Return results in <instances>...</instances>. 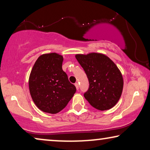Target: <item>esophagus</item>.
Returning <instances> with one entry per match:
<instances>
[{
  "label": "esophagus",
  "instance_id": "34e87169",
  "mask_svg": "<svg viewBox=\"0 0 150 150\" xmlns=\"http://www.w3.org/2000/svg\"><path fill=\"white\" fill-rule=\"evenodd\" d=\"M75 86H76V88L77 90H79V84H78V83H76L75 84Z\"/></svg>",
  "mask_w": 150,
  "mask_h": 150
}]
</instances>
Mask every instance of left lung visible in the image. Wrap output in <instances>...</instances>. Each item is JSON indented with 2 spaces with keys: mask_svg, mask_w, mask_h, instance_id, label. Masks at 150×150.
<instances>
[{
  "mask_svg": "<svg viewBox=\"0 0 150 150\" xmlns=\"http://www.w3.org/2000/svg\"><path fill=\"white\" fill-rule=\"evenodd\" d=\"M76 58L85 71L89 87L84 97L96 109L113 107L122 95L124 81L122 73L111 59L100 53L76 54Z\"/></svg>",
  "mask_w": 150,
  "mask_h": 150,
  "instance_id": "1",
  "label": "left lung"
}]
</instances>
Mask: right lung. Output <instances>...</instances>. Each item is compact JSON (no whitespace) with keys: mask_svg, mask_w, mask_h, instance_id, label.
<instances>
[{"mask_svg":"<svg viewBox=\"0 0 150 150\" xmlns=\"http://www.w3.org/2000/svg\"><path fill=\"white\" fill-rule=\"evenodd\" d=\"M63 56L52 52L39 57L30 71L28 87L41 110L55 114L67 106L76 89L62 69Z\"/></svg>","mask_w":150,"mask_h":150,"instance_id":"obj_1","label":"right lung"}]
</instances>
